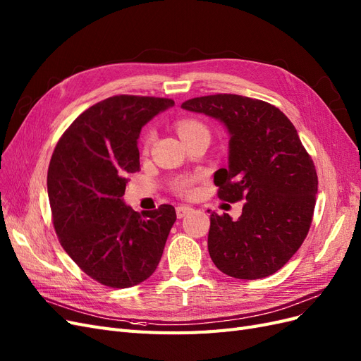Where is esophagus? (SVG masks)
Here are the masks:
<instances>
[{
	"instance_id": "34e87169",
	"label": "esophagus",
	"mask_w": 361,
	"mask_h": 361,
	"mask_svg": "<svg viewBox=\"0 0 361 361\" xmlns=\"http://www.w3.org/2000/svg\"><path fill=\"white\" fill-rule=\"evenodd\" d=\"M191 211H192V207H191V206L180 204V206H178V207H176V215H178V218H183L185 215H188Z\"/></svg>"
}]
</instances>
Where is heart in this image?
Segmentation results:
<instances>
[{
    "label": "heart",
    "instance_id": "1",
    "mask_svg": "<svg viewBox=\"0 0 361 361\" xmlns=\"http://www.w3.org/2000/svg\"><path fill=\"white\" fill-rule=\"evenodd\" d=\"M178 133L180 135V138L187 137L192 133H195V130H202V129H206V126L200 122H197V120H192V118H183V120H179L178 125ZM152 140H154V133L152 130H149V133L146 134L145 137V145L149 146L152 143ZM197 176H187V178H178L176 180L173 182V190L182 194V195H190L192 194L194 191V183L197 182Z\"/></svg>",
    "mask_w": 361,
    "mask_h": 361
}]
</instances>
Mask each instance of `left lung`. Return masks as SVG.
Instances as JSON below:
<instances>
[{
    "label": "left lung",
    "instance_id": "1",
    "mask_svg": "<svg viewBox=\"0 0 361 361\" xmlns=\"http://www.w3.org/2000/svg\"><path fill=\"white\" fill-rule=\"evenodd\" d=\"M182 108L227 128L228 167L216 170L218 197L244 202L236 221L211 214L207 250L224 274L256 280L297 253L312 224L318 174L297 129L277 106L239 94H211Z\"/></svg>",
    "mask_w": 361,
    "mask_h": 361
}]
</instances>
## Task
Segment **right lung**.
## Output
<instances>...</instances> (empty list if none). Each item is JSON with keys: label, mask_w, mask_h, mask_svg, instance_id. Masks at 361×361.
<instances>
[{"label": "right lung", "mask_w": 361, "mask_h": 361, "mask_svg": "<svg viewBox=\"0 0 361 361\" xmlns=\"http://www.w3.org/2000/svg\"><path fill=\"white\" fill-rule=\"evenodd\" d=\"M173 105L166 97H108L73 120L52 154L48 197L59 241L105 286L130 288L154 274L176 221L171 204L138 214L122 199L128 174L140 170L141 128Z\"/></svg>", "instance_id": "obj_1"}]
</instances>
